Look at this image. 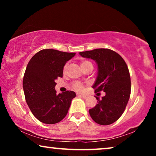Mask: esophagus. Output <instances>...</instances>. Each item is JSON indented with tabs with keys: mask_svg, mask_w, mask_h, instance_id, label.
Masks as SVG:
<instances>
[{
	"mask_svg": "<svg viewBox=\"0 0 156 156\" xmlns=\"http://www.w3.org/2000/svg\"><path fill=\"white\" fill-rule=\"evenodd\" d=\"M79 96H80L81 97H82L83 99H87V95H85V94H78Z\"/></svg>",
	"mask_w": 156,
	"mask_h": 156,
	"instance_id": "esophagus-1",
	"label": "esophagus"
}]
</instances>
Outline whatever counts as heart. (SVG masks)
<instances>
[{
	"label": "heart",
	"mask_w": 156,
	"mask_h": 156,
	"mask_svg": "<svg viewBox=\"0 0 156 156\" xmlns=\"http://www.w3.org/2000/svg\"><path fill=\"white\" fill-rule=\"evenodd\" d=\"M88 65H92V64H91V62H90L89 61H87V60H83L81 62V66H82V69H84V67H86L87 66H88ZM67 67V65H65V67H64V69H63L64 72L66 71ZM72 88H73L74 90H76L77 91H81L83 90V89H84V86H83V84L81 82H74L73 84H72Z\"/></svg>",
	"instance_id": "obj_1"
}]
</instances>
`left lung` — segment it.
Masks as SVG:
<instances>
[{"label":"left lung","instance_id":"1","mask_svg":"<svg viewBox=\"0 0 156 156\" xmlns=\"http://www.w3.org/2000/svg\"><path fill=\"white\" fill-rule=\"evenodd\" d=\"M83 57L92 59L97 64V77L92 88L106 95L89 109L91 119L100 125L114 123L123 114L131 94V77L126 63L118 53L109 49H95L80 52Z\"/></svg>","mask_w":156,"mask_h":156}]
</instances>
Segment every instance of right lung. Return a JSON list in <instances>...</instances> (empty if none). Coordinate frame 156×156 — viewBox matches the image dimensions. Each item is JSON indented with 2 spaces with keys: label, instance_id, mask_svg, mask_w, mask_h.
<instances>
[{
  "label": "right lung",
  "instance_id": "add662e5",
  "mask_svg": "<svg viewBox=\"0 0 156 156\" xmlns=\"http://www.w3.org/2000/svg\"><path fill=\"white\" fill-rule=\"evenodd\" d=\"M76 53L46 49L36 53L27 64L23 76L25 97L31 112L40 121L54 124L67 115L75 92L57 94V77H62L63 68Z\"/></svg>",
  "mask_w": 156,
  "mask_h": 156
}]
</instances>
